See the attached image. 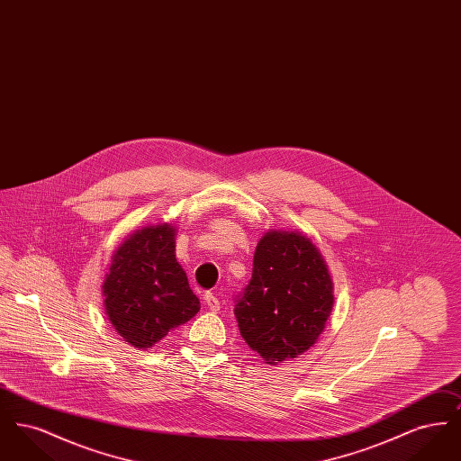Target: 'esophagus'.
<instances>
[{
    "mask_svg": "<svg viewBox=\"0 0 461 461\" xmlns=\"http://www.w3.org/2000/svg\"><path fill=\"white\" fill-rule=\"evenodd\" d=\"M203 303H205V306L209 307L212 312H218V311H220V299H218L214 294L207 292V294L203 295Z\"/></svg>",
    "mask_w": 461,
    "mask_h": 461,
    "instance_id": "esophagus-1",
    "label": "esophagus"
}]
</instances>
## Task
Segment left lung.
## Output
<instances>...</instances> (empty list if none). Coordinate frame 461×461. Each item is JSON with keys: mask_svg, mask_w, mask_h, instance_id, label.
I'll return each mask as SVG.
<instances>
[{"mask_svg": "<svg viewBox=\"0 0 461 461\" xmlns=\"http://www.w3.org/2000/svg\"><path fill=\"white\" fill-rule=\"evenodd\" d=\"M333 284L321 252L299 231L271 230L256 247L252 278L235 297L243 340L267 365L306 352L325 329Z\"/></svg>", "mask_w": 461, "mask_h": 461, "instance_id": "1", "label": "left lung"}]
</instances>
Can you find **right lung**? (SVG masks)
Instances as JSON below:
<instances>
[{
    "mask_svg": "<svg viewBox=\"0 0 461 461\" xmlns=\"http://www.w3.org/2000/svg\"><path fill=\"white\" fill-rule=\"evenodd\" d=\"M176 230L154 224L136 230L112 256L102 285L113 330L136 349H150L200 311V301L176 261Z\"/></svg>",
    "mask_w": 461,
    "mask_h": 461,
    "instance_id": "obj_1",
    "label": "right lung"
}]
</instances>
